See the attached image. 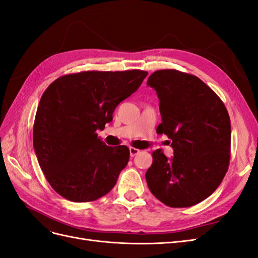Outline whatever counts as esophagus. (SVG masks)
I'll return each instance as SVG.
<instances>
[{
    "label": "esophagus",
    "mask_w": 258,
    "mask_h": 258,
    "mask_svg": "<svg viewBox=\"0 0 258 258\" xmlns=\"http://www.w3.org/2000/svg\"><path fill=\"white\" fill-rule=\"evenodd\" d=\"M129 152H130V156H131V157H135V156H136L137 154L140 153V151L137 150V148H135V147H130V148H129Z\"/></svg>",
    "instance_id": "1"
}]
</instances>
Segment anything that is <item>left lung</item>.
Returning <instances> with one entry per match:
<instances>
[{
	"label": "left lung",
	"mask_w": 258,
	"mask_h": 258,
	"mask_svg": "<svg viewBox=\"0 0 258 258\" xmlns=\"http://www.w3.org/2000/svg\"><path fill=\"white\" fill-rule=\"evenodd\" d=\"M147 86L159 99L158 134L171 140L173 157L160 150L145 173L154 196L171 208H187L212 195L227 172L230 118L216 93L197 76L160 70Z\"/></svg>",
	"instance_id": "8db88e82"
}]
</instances>
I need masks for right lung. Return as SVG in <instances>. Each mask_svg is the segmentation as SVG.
Masks as SVG:
<instances>
[{
    "mask_svg": "<svg viewBox=\"0 0 258 258\" xmlns=\"http://www.w3.org/2000/svg\"><path fill=\"white\" fill-rule=\"evenodd\" d=\"M147 74L140 70L81 72L59 77L44 91L33 147L46 179L60 196L88 202L115 186L129 161V148L107 146L97 130L113 120L116 106L138 90Z\"/></svg>",
    "mask_w": 258,
    "mask_h": 258,
    "instance_id": "obj_1",
    "label": "right lung"
}]
</instances>
